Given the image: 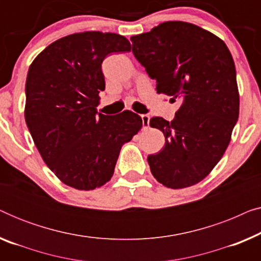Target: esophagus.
I'll return each instance as SVG.
<instances>
[{"instance_id": "obj_1", "label": "esophagus", "mask_w": 261, "mask_h": 261, "mask_svg": "<svg viewBox=\"0 0 261 261\" xmlns=\"http://www.w3.org/2000/svg\"><path fill=\"white\" fill-rule=\"evenodd\" d=\"M141 120H142V127H144L146 129V128H147L148 124H149V116L146 115V114H142Z\"/></svg>"}]
</instances>
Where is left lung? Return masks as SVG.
Returning a JSON list of instances; mask_svg holds the SVG:
<instances>
[{
    "mask_svg": "<svg viewBox=\"0 0 261 261\" xmlns=\"http://www.w3.org/2000/svg\"><path fill=\"white\" fill-rule=\"evenodd\" d=\"M130 40L134 57L156 82V92L181 102L171 122L149 120L165 135L164 148L147 158L151 172L167 188L195 185L222 158L238 121L233 57L219 37L183 21L163 22Z\"/></svg>",
    "mask_w": 261,
    "mask_h": 261,
    "instance_id": "left-lung-1",
    "label": "left lung"
}]
</instances>
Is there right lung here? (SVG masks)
Segmentation results:
<instances>
[{
    "label": "right lung",
    "instance_id": "right-lung-1",
    "mask_svg": "<svg viewBox=\"0 0 261 261\" xmlns=\"http://www.w3.org/2000/svg\"><path fill=\"white\" fill-rule=\"evenodd\" d=\"M129 51L122 35L83 32L52 42L31 64L27 127L46 165L71 188L94 190L109 181L122 145L141 129L130 110L108 116L96 109L106 88L102 62Z\"/></svg>",
    "mask_w": 261,
    "mask_h": 261
}]
</instances>
